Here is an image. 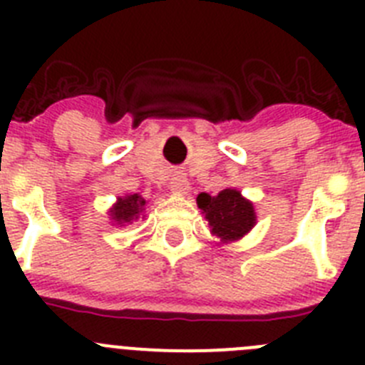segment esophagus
Wrapping results in <instances>:
<instances>
[{
  "label": "esophagus",
  "instance_id": "1",
  "mask_svg": "<svg viewBox=\"0 0 365 365\" xmlns=\"http://www.w3.org/2000/svg\"><path fill=\"white\" fill-rule=\"evenodd\" d=\"M170 190H172L175 195H186L190 190L188 179H186L185 175H175L172 179V182H170Z\"/></svg>",
  "mask_w": 365,
  "mask_h": 365
}]
</instances>
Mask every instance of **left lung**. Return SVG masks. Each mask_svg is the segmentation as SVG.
Wrapping results in <instances>:
<instances>
[{
  "instance_id": "obj_1",
  "label": "left lung",
  "mask_w": 365,
  "mask_h": 365,
  "mask_svg": "<svg viewBox=\"0 0 365 365\" xmlns=\"http://www.w3.org/2000/svg\"><path fill=\"white\" fill-rule=\"evenodd\" d=\"M197 206L210 225L212 234L217 235L222 243L241 240L256 225L252 202L235 188L222 190L214 197L205 192L199 193Z\"/></svg>"
}]
</instances>
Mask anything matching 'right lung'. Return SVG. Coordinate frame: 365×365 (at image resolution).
<instances>
[{
	"mask_svg": "<svg viewBox=\"0 0 365 365\" xmlns=\"http://www.w3.org/2000/svg\"><path fill=\"white\" fill-rule=\"evenodd\" d=\"M144 206H146V201L138 193H133V195L118 197V201L115 202V206L109 212H111L113 221L124 227V225H131L143 215Z\"/></svg>",
	"mask_w": 365,
	"mask_h": 365,
	"instance_id": "add662e5",
	"label": "right lung"
}]
</instances>
